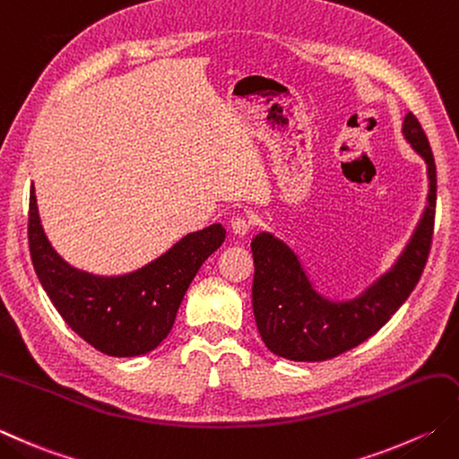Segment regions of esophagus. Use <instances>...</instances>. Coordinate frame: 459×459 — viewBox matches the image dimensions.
Here are the masks:
<instances>
[{"instance_id": "esophagus-1", "label": "esophagus", "mask_w": 459, "mask_h": 459, "mask_svg": "<svg viewBox=\"0 0 459 459\" xmlns=\"http://www.w3.org/2000/svg\"><path fill=\"white\" fill-rule=\"evenodd\" d=\"M250 227H253V222H250V219L245 217V214H237V217L230 221V229H232V232H235V235H238V237L247 235V232L250 230Z\"/></svg>"}]
</instances>
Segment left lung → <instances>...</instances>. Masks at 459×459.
Instances as JSON below:
<instances>
[{
	"mask_svg": "<svg viewBox=\"0 0 459 459\" xmlns=\"http://www.w3.org/2000/svg\"><path fill=\"white\" fill-rule=\"evenodd\" d=\"M402 133L428 165V204L396 263L350 300H330L314 290L290 247L271 232L250 242L255 258L253 310L266 348L294 362L330 360L376 334L416 289L429 255L436 217V163L424 129L408 113Z\"/></svg>",
	"mask_w": 459,
	"mask_h": 459,
	"instance_id": "8db88e82",
	"label": "left lung"
}]
</instances>
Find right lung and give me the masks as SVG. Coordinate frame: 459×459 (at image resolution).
<instances>
[{"instance_id": "1", "label": "right lung", "mask_w": 459, "mask_h": 459, "mask_svg": "<svg viewBox=\"0 0 459 459\" xmlns=\"http://www.w3.org/2000/svg\"><path fill=\"white\" fill-rule=\"evenodd\" d=\"M224 237L221 224H211L183 237L139 271L95 276L77 271L53 250L41 227L35 188L30 191L27 238L35 274L67 326L107 356H141L163 342L188 284Z\"/></svg>"}]
</instances>
